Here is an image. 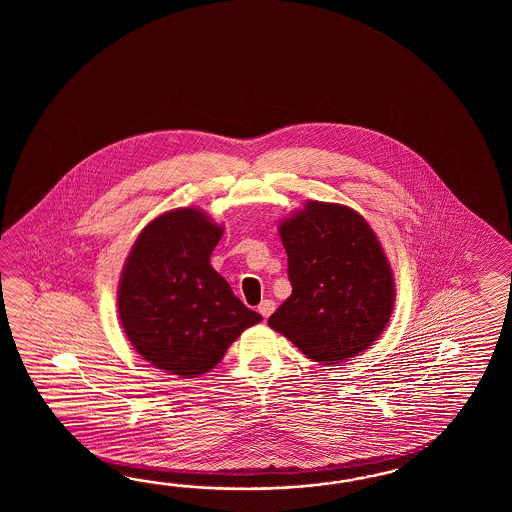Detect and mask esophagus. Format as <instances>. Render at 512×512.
Here are the masks:
<instances>
[{"label": "esophagus", "mask_w": 512, "mask_h": 512, "mask_svg": "<svg viewBox=\"0 0 512 512\" xmlns=\"http://www.w3.org/2000/svg\"><path fill=\"white\" fill-rule=\"evenodd\" d=\"M274 309H276V304L272 300H263L260 307H258V311H260V315L263 318H269L274 313Z\"/></svg>", "instance_id": "esophagus-1"}]
</instances>
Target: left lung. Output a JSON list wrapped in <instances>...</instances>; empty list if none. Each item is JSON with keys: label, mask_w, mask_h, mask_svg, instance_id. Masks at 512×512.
Masks as SVG:
<instances>
[{"label": "left lung", "mask_w": 512, "mask_h": 512, "mask_svg": "<svg viewBox=\"0 0 512 512\" xmlns=\"http://www.w3.org/2000/svg\"><path fill=\"white\" fill-rule=\"evenodd\" d=\"M293 293L269 326L305 357L338 364L381 337L395 304L392 267L353 208L309 201L280 223Z\"/></svg>", "instance_id": "1"}]
</instances>
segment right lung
Returning a JSON list of instances; mask_svg holds the SVG:
<instances>
[{"label":"right lung","instance_id":"1","mask_svg":"<svg viewBox=\"0 0 512 512\" xmlns=\"http://www.w3.org/2000/svg\"><path fill=\"white\" fill-rule=\"evenodd\" d=\"M223 236L197 208H175L150 221L120 274V324L131 346L155 368L197 377L225 357L261 315L234 296L210 265Z\"/></svg>","mask_w":512,"mask_h":512}]
</instances>
